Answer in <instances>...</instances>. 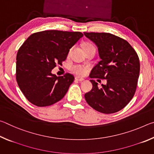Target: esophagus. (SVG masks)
I'll return each instance as SVG.
<instances>
[{"instance_id":"esophagus-1","label":"esophagus","mask_w":154,"mask_h":154,"mask_svg":"<svg viewBox=\"0 0 154 154\" xmlns=\"http://www.w3.org/2000/svg\"><path fill=\"white\" fill-rule=\"evenodd\" d=\"M75 80L76 81H78V82H82V81L84 80V79L82 77H75Z\"/></svg>"}]
</instances>
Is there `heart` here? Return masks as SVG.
I'll return each mask as SVG.
<instances>
[{"label": "heart", "mask_w": 154, "mask_h": 154, "mask_svg": "<svg viewBox=\"0 0 154 154\" xmlns=\"http://www.w3.org/2000/svg\"><path fill=\"white\" fill-rule=\"evenodd\" d=\"M83 48H84V50H86V49H95L94 47L91 44H85V45L83 46ZM71 71L74 72V73L77 74L78 75H83L85 74V72L87 71V69L85 67H83L81 65L78 64H75L72 65L71 66Z\"/></svg>", "instance_id": "heart-1"}]
</instances>
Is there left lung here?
I'll use <instances>...</instances> for the list:
<instances>
[{
    "instance_id": "1",
    "label": "left lung",
    "mask_w": 154,
    "mask_h": 154,
    "mask_svg": "<svg viewBox=\"0 0 154 154\" xmlns=\"http://www.w3.org/2000/svg\"><path fill=\"white\" fill-rule=\"evenodd\" d=\"M97 46L101 60L93 68L90 77L106 79L98 87L91 79L92 89L85 93L88 105L103 113H116L131 100L137 89L140 62L137 52L126 40L106 32H84Z\"/></svg>"
}]
</instances>
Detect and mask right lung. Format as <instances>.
<instances>
[{
	"instance_id": "right-lung-1",
	"label": "right lung",
	"mask_w": 154,
	"mask_h": 154,
	"mask_svg": "<svg viewBox=\"0 0 154 154\" xmlns=\"http://www.w3.org/2000/svg\"><path fill=\"white\" fill-rule=\"evenodd\" d=\"M83 36L80 32L44 30L31 35L17 51L16 80L27 100L37 106L58 102L73 82L72 75L51 73L66 59L70 49Z\"/></svg>"
}]
</instances>
